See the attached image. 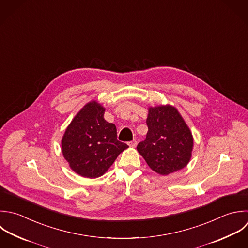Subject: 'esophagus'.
<instances>
[{
    "label": "esophagus",
    "mask_w": 248,
    "mask_h": 248,
    "mask_svg": "<svg viewBox=\"0 0 248 248\" xmlns=\"http://www.w3.org/2000/svg\"><path fill=\"white\" fill-rule=\"evenodd\" d=\"M128 146L131 148H135L137 146V141L136 140H132L130 142H128Z\"/></svg>",
    "instance_id": "1"
}]
</instances>
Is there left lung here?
Listing matches in <instances>:
<instances>
[{
	"label": "left lung",
	"instance_id": "8db88e82",
	"mask_svg": "<svg viewBox=\"0 0 248 248\" xmlns=\"http://www.w3.org/2000/svg\"><path fill=\"white\" fill-rule=\"evenodd\" d=\"M146 139L137 146L149 167L167 176L185 168L193 149L192 133L179 111L171 105L150 107Z\"/></svg>",
	"mask_w": 248,
	"mask_h": 248
}]
</instances>
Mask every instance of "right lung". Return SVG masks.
Here are the masks:
<instances>
[{"label":"right lung","mask_w":248,"mask_h":248,"mask_svg":"<svg viewBox=\"0 0 248 248\" xmlns=\"http://www.w3.org/2000/svg\"><path fill=\"white\" fill-rule=\"evenodd\" d=\"M105 108L95 100L73 118L62 138V152L69 167L84 178H98L128 146L117 139L114 124L104 120Z\"/></svg>","instance_id":"1"}]
</instances>
